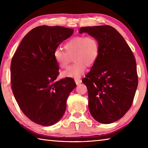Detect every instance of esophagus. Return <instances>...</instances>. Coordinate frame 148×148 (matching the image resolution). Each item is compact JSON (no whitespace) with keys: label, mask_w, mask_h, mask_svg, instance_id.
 <instances>
[{"label":"esophagus","mask_w":148,"mask_h":148,"mask_svg":"<svg viewBox=\"0 0 148 148\" xmlns=\"http://www.w3.org/2000/svg\"><path fill=\"white\" fill-rule=\"evenodd\" d=\"M74 81H75V82H76V84L77 85H78V84H79L80 83H82V79H78V78H76V79H74Z\"/></svg>","instance_id":"obj_1"}]
</instances>
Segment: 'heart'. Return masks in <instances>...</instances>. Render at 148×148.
<instances>
[{
  "label": "heart",
  "instance_id": "1",
  "mask_svg": "<svg viewBox=\"0 0 148 148\" xmlns=\"http://www.w3.org/2000/svg\"><path fill=\"white\" fill-rule=\"evenodd\" d=\"M66 51L56 49L53 57L61 69H66L74 56L75 63L62 72V76L66 77H79L87 66L93 65L98 59L100 52L99 40L92 36H74L65 43Z\"/></svg>",
  "mask_w": 148,
  "mask_h": 148
}]
</instances>
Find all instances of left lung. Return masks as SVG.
<instances>
[{"label": "left lung", "mask_w": 148, "mask_h": 148, "mask_svg": "<svg viewBox=\"0 0 148 148\" xmlns=\"http://www.w3.org/2000/svg\"><path fill=\"white\" fill-rule=\"evenodd\" d=\"M99 40L100 52L91 71L82 79L88 91L89 110L99 123L109 124L127 113L138 86L136 63L131 48L119 32L110 25L84 27Z\"/></svg>", "instance_id": "8db88e82"}]
</instances>
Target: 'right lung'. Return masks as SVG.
Listing matches in <instances>:
<instances>
[{
  "mask_svg": "<svg viewBox=\"0 0 148 148\" xmlns=\"http://www.w3.org/2000/svg\"><path fill=\"white\" fill-rule=\"evenodd\" d=\"M72 29L46 25L27 33L12 57V89L23 113L35 123L51 126L63 116L74 79L57 81L59 65L53 52L73 34Z\"/></svg>",
  "mask_w": 148,
  "mask_h": 148,
  "instance_id": "right-lung-1",
  "label": "right lung"
}]
</instances>
